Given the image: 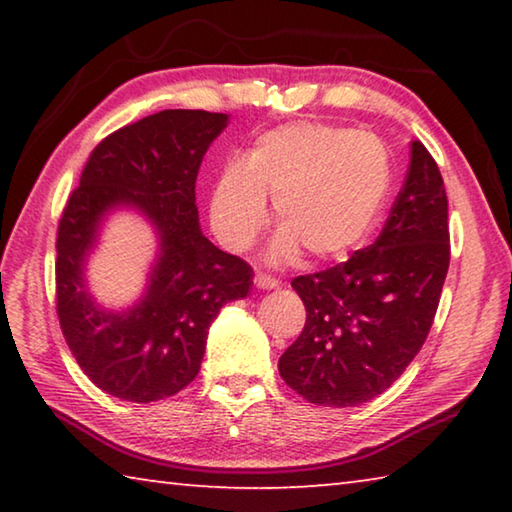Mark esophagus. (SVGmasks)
I'll return each mask as SVG.
<instances>
[{
  "label": "esophagus",
  "mask_w": 512,
  "mask_h": 512,
  "mask_svg": "<svg viewBox=\"0 0 512 512\" xmlns=\"http://www.w3.org/2000/svg\"><path fill=\"white\" fill-rule=\"evenodd\" d=\"M255 284L259 289H275L277 284H280V280H277V277H273V275H268V273H257Z\"/></svg>",
  "instance_id": "1"
}]
</instances>
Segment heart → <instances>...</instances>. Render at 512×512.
<instances>
[{
    "label": "heart",
    "mask_w": 512,
    "mask_h": 512,
    "mask_svg": "<svg viewBox=\"0 0 512 512\" xmlns=\"http://www.w3.org/2000/svg\"><path fill=\"white\" fill-rule=\"evenodd\" d=\"M391 187V160L379 137L334 124L300 121L259 135L244 162L214 187L210 216L221 244L248 250L266 225L273 198L282 225L273 255L307 250L311 259L348 253L368 235Z\"/></svg>",
    "instance_id": "obj_1"
}]
</instances>
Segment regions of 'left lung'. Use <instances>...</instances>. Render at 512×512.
<instances>
[{"mask_svg": "<svg viewBox=\"0 0 512 512\" xmlns=\"http://www.w3.org/2000/svg\"><path fill=\"white\" fill-rule=\"evenodd\" d=\"M449 268L447 194L420 140L384 230L348 262L298 275L305 327L280 357L282 379L320 406H357L386 391L420 352Z\"/></svg>", "mask_w": 512, "mask_h": 512, "instance_id": "1", "label": "left lung"}]
</instances>
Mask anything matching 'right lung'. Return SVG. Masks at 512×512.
<instances>
[{"label":"right lung","instance_id":"right-lung-1","mask_svg":"<svg viewBox=\"0 0 512 512\" xmlns=\"http://www.w3.org/2000/svg\"><path fill=\"white\" fill-rule=\"evenodd\" d=\"M228 115L162 110L94 146L69 194L56 239V314L76 363L121 400L149 404L196 379L210 323L253 284L248 262L223 253L198 225L196 176ZM140 206L161 232L150 291L124 315L101 312L82 287V259L112 204Z\"/></svg>","mask_w":512,"mask_h":512}]
</instances>
